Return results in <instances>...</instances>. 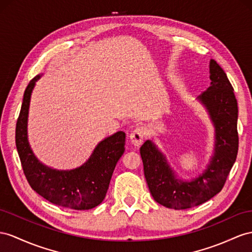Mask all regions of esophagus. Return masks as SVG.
<instances>
[{
  "instance_id": "esophagus-1",
  "label": "esophagus",
  "mask_w": 252,
  "mask_h": 252,
  "mask_svg": "<svg viewBox=\"0 0 252 252\" xmlns=\"http://www.w3.org/2000/svg\"><path fill=\"white\" fill-rule=\"evenodd\" d=\"M144 138H145V132L143 128H140V127L136 128V130H134L130 134V141H131V144L135 147H138L143 144Z\"/></svg>"
}]
</instances>
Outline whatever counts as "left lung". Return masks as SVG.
Wrapping results in <instances>:
<instances>
[{"label": "left lung", "mask_w": 252, "mask_h": 252, "mask_svg": "<svg viewBox=\"0 0 252 252\" xmlns=\"http://www.w3.org/2000/svg\"><path fill=\"white\" fill-rule=\"evenodd\" d=\"M210 87L197 98L215 128L214 152L202 173L191 180L179 179L152 140L140 147L148 188L153 199L166 208L189 209L217 195L236 159L237 101L227 74L214 60L210 61Z\"/></svg>", "instance_id": "left-lung-1"}]
</instances>
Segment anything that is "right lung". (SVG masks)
<instances>
[{
	"mask_svg": "<svg viewBox=\"0 0 252 252\" xmlns=\"http://www.w3.org/2000/svg\"><path fill=\"white\" fill-rule=\"evenodd\" d=\"M40 76H35L25 89L16 126V146L24 175L31 188L51 203L72 210H90L105 198L116 164L126 150V133L119 131L101 140L77 168L59 170L43 165L28 138L31 96Z\"/></svg>",
	"mask_w": 252,
	"mask_h": 252,
	"instance_id": "1",
	"label": "right lung"
}]
</instances>
